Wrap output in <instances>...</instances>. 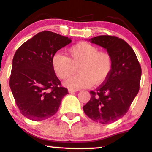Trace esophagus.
<instances>
[{
	"mask_svg": "<svg viewBox=\"0 0 152 152\" xmlns=\"http://www.w3.org/2000/svg\"><path fill=\"white\" fill-rule=\"evenodd\" d=\"M68 91H69V94H73V93H74V92L77 91H76V90H74V89H71V88H69V89L68 90Z\"/></svg>",
	"mask_w": 152,
	"mask_h": 152,
	"instance_id": "esophagus-1",
	"label": "esophagus"
}]
</instances>
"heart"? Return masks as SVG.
Returning a JSON list of instances; mask_svg holds the SVG:
<instances>
[{
  "label": "heart",
  "instance_id": "b5f03b06",
  "mask_svg": "<svg viewBox=\"0 0 152 152\" xmlns=\"http://www.w3.org/2000/svg\"><path fill=\"white\" fill-rule=\"evenodd\" d=\"M52 66L61 79L70 77L78 67L80 74L64 83L69 88L78 90L91 87L94 83L99 84L106 81L112 70L113 61L109 53L99 51L96 46L83 41L68 50V57L56 53L52 58Z\"/></svg>",
  "mask_w": 152,
  "mask_h": 152
}]
</instances>
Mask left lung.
<instances>
[{"label":"left lung","instance_id":"left-lung-1","mask_svg":"<svg viewBox=\"0 0 152 152\" xmlns=\"http://www.w3.org/2000/svg\"><path fill=\"white\" fill-rule=\"evenodd\" d=\"M102 47L112 58V70L104 84L90 91L83 109L91 119L110 124L123 117L139 90L142 69L129 45L116 36H99L88 40Z\"/></svg>","mask_w":152,"mask_h":152}]
</instances>
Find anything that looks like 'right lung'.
I'll use <instances>...</instances> for the list:
<instances>
[{
    "label": "right lung",
    "instance_id": "add662e5",
    "mask_svg": "<svg viewBox=\"0 0 152 152\" xmlns=\"http://www.w3.org/2000/svg\"><path fill=\"white\" fill-rule=\"evenodd\" d=\"M71 42L70 38L50 31L35 35L15 53L12 63L10 88L20 113L33 121L51 117L62 99L69 94L61 86L52 58Z\"/></svg>",
    "mask_w": 152,
    "mask_h": 152
}]
</instances>
